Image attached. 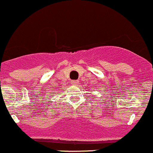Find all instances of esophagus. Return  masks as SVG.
<instances>
[{"label": "esophagus", "mask_w": 153, "mask_h": 153, "mask_svg": "<svg viewBox=\"0 0 153 153\" xmlns=\"http://www.w3.org/2000/svg\"><path fill=\"white\" fill-rule=\"evenodd\" d=\"M71 83H72V84H73V85H78L79 82L77 81V80H72Z\"/></svg>", "instance_id": "obj_1"}]
</instances>
